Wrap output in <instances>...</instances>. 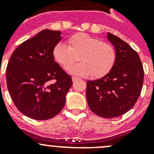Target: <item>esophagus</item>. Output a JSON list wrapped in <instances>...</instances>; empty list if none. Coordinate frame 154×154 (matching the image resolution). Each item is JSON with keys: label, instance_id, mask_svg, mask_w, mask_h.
<instances>
[{"label": "esophagus", "instance_id": "esophagus-1", "mask_svg": "<svg viewBox=\"0 0 154 154\" xmlns=\"http://www.w3.org/2000/svg\"><path fill=\"white\" fill-rule=\"evenodd\" d=\"M72 79L73 82H75L76 80L79 79V78L78 77H75V76H72Z\"/></svg>", "mask_w": 154, "mask_h": 154}]
</instances>
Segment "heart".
<instances>
[{"label":"heart","mask_w":154,"mask_h":154,"mask_svg":"<svg viewBox=\"0 0 154 154\" xmlns=\"http://www.w3.org/2000/svg\"><path fill=\"white\" fill-rule=\"evenodd\" d=\"M53 58L65 70H69L74 63H80L70 69L73 75L92 76L100 79L109 72L116 59L115 48L108 42L88 34L79 33L68 39V45L58 43L53 48Z\"/></svg>","instance_id":"obj_1"}]
</instances>
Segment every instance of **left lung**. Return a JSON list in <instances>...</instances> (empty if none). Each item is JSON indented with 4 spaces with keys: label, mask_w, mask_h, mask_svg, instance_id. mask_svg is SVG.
Listing matches in <instances>:
<instances>
[{
    "label": "left lung",
    "mask_w": 154,
    "mask_h": 154,
    "mask_svg": "<svg viewBox=\"0 0 154 154\" xmlns=\"http://www.w3.org/2000/svg\"><path fill=\"white\" fill-rule=\"evenodd\" d=\"M116 51L109 72L87 81L86 99L92 112L104 118L117 117L134 106L141 93L144 71L138 53L117 36L108 33Z\"/></svg>",
    "instance_id": "1"
}]
</instances>
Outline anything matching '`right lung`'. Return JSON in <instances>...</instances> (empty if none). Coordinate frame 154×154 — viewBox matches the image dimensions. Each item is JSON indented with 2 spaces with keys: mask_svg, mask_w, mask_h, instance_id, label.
I'll use <instances>...</instances> for the list:
<instances>
[{
  "mask_svg": "<svg viewBox=\"0 0 154 154\" xmlns=\"http://www.w3.org/2000/svg\"><path fill=\"white\" fill-rule=\"evenodd\" d=\"M60 41V31L43 30L21 43L8 62L6 79L12 101L31 119L45 120L59 113L72 85L71 75L53 58Z\"/></svg>",
  "mask_w": 154,
  "mask_h": 154,
  "instance_id": "1",
  "label": "right lung"
}]
</instances>
